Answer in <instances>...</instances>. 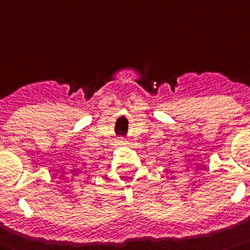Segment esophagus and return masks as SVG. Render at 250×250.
<instances>
[{
    "mask_svg": "<svg viewBox=\"0 0 250 250\" xmlns=\"http://www.w3.org/2000/svg\"><path fill=\"white\" fill-rule=\"evenodd\" d=\"M118 143H120V145H127L128 144V142L125 139V138H121V139L118 140Z\"/></svg>",
    "mask_w": 250,
    "mask_h": 250,
    "instance_id": "esophagus-1",
    "label": "esophagus"
}]
</instances>
